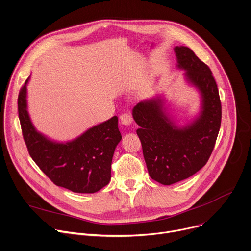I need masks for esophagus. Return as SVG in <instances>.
<instances>
[{"instance_id":"esophagus-1","label":"esophagus","mask_w":251,"mask_h":251,"mask_svg":"<svg viewBox=\"0 0 251 251\" xmlns=\"http://www.w3.org/2000/svg\"><path fill=\"white\" fill-rule=\"evenodd\" d=\"M132 121H133V118H132V115L130 113H124L120 116V122L123 125H126V126L131 125Z\"/></svg>"}]
</instances>
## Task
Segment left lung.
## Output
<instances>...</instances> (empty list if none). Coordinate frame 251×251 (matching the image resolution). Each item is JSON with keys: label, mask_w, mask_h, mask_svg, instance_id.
I'll list each match as a JSON object with an SVG mask.
<instances>
[{"label": "left lung", "mask_w": 251, "mask_h": 251, "mask_svg": "<svg viewBox=\"0 0 251 251\" xmlns=\"http://www.w3.org/2000/svg\"><path fill=\"white\" fill-rule=\"evenodd\" d=\"M178 69L201 95V111L193 121L178 126L157 96L138 103L132 115L150 177L171 185L199 171L213 151L221 124V103L209 67L188 47L176 46Z\"/></svg>", "instance_id": "obj_1"}]
</instances>
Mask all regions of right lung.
Returning a JSON list of instances; mask_svg holds the SVG:
<instances>
[{
  "mask_svg": "<svg viewBox=\"0 0 251 251\" xmlns=\"http://www.w3.org/2000/svg\"><path fill=\"white\" fill-rule=\"evenodd\" d=\"M20 90L18 111L23 137L28 151L39 168L54 184L76 193H95L111 179V163L122 136L118 117L89 128L79 137L57 142L37 131L27 104V85Z\"/></svg>",
  "mask_w": 251,
  "mask_h": 251,
  "instance_id": "right-lung-1",
  "label": "right lung"
}]
</instances>
